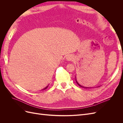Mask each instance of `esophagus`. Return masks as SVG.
I'll use <instances>...</instances> for the list:
<instances>
[{
	"label": "esophagus",
	"instance_id": "1",
	"mask_svg": "<svg viewBox=\"0 0 123 123\" xmlns=\"http://www.w3.org/2000/svg\"><path fill=\"white\" fill-rule=\"evenodd\" d=\"M66 59L69 61H71L73 60V57L72 55H67V56L66 57Z\"/></svg>",
	"mask_w": 123,
	"mask_h": 123
}]
</instances>
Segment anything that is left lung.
<instances>
[{"label": "left lung", "instance_id": "8db88e82", "mask_svg": "<svg viewBox=\"0 0 123 123\" xmlns=\"http://www.w3.org/2000/svg\"><path fill=\"white\" fill-rule=\"evenodd\" d=\"M75 80H76V83L77 84V85H79V86H80V87H83V88H85V87H84L83 86H81V85H80V84H79V83H78V82H77V81L76 80V78H75ZM79 83H80V82H79Z\"/></svg>", "mask_w": 123, "mask_h": 123}]
</instances>
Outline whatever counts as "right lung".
Masks as SVG:
<instances>
[{"label": "right lung", "instance_id": "1", "mask_svg": "<svg viewBox=\"0 0 123 123\" xmlns=\"http://www.w3.org/2000/svg\"><path fill=\"white\" fill-rule=\"evenodd\" d=\"M47 87H46V88H44V89H46V88H47Z\"/></svg>", "mask_w": 123, "mask_h": 123}]
</instances>
